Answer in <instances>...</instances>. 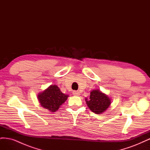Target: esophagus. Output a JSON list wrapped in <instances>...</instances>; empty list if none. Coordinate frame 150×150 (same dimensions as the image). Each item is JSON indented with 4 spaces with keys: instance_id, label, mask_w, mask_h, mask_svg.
Masks as SVG:
<instances>
[{
    "instance_id": "obj_1",
    "label": "esophagus",
    "mask_w": 150,
    "mask_h": 150,
    "mask_svg": "<svg viewBox=\"0 0 150 150\" xmlns=\"http://www.w3.org/2000/svg\"><path fill=\"white\" fill-rule=\"evenodd\" d=\"M72 94H73V95H74V96H79V92L78 91H74L73 92H72Z\"/></svg>"
}]
</instances>
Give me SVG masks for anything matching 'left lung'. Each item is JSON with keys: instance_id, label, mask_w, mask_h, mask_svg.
<instances>
[{"instance_id": "1", "label": "left lung", "mask_w": 150, "mask_h": 150, "mask_svg": "<svg viewBox=\"0 0 150 150\" xmlns=\"http://www.w3.org/2000/svg\"><path fill=\"white\" fill-rule=\"evenodd\" d=\"M86 101L90 110L96 114L105 111L111 104L110 99L99 90L92 91L89 99L88 100L86 99Z\"/></svg>"}]
</instances>
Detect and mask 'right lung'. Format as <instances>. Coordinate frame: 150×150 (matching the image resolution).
Listing matches in <instances>:
<instances>
[{"mask_svg":"<svg viewBox=\"0 0 150 150\" xmlns=\"http://www.w3.org/2000/svg\"><path fill=\"white\" fill-rule=\"evenodd\" d=\"M68 95L63 94L56 85H51L41 93L39 94L38 99L43 108L55 112L67 99Z\"/></svg>","mask_w":150,"mask_h":150,"instance_id":"obj_1","label":"right lung"}]
</instances>
